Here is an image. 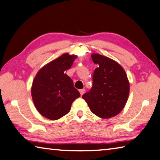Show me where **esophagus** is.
<instances>
[{
  "mask_svg": "<svg viewBox=\"0 0 160 160\" xmlns=\"http://www.w3.org/2000/svg\"><path fill=\"white\" fill-rule=\"evenodd\" d=\"M85 89H82V90H80V94H81V96L82 95V94L85 93Z\"/></svg>",
  "mask_w": 160,
  "mask_h": 160,
  "instance_id": "esophagus-1",
  "label": "esophagus"
}]
</instances>
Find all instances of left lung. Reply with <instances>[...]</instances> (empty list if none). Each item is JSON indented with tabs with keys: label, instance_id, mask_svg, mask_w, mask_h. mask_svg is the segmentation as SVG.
<instances>
[{
	"label": "left lung",
	"instance_id": "1",
	"mask_svg": "<svg viewBox=\"0 0 160 160\" xmlns=\"http://www.w3.org/2000/svg\"><path fill=\"white\" fill-rule=\"evenodd\" d=\"M92 59L97 68L93 73V85L82 95L91 112L102 118L118 114L125 107L130 91L129 81L122 66L98 53Z\"/></svg>",
	"mask_w": 160,
	"mask_h": 160
}]
</instances>
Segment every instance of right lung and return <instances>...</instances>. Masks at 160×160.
Wrapping results in <instances>:
<instances>
[{"mask_svg": "<svg viewBox=\"0 0 160 160\" xmlns=\"http://www.w3.org/2000/svg\"><path fill=\"white\" fill-rule=\"evenodd\" d=\"M75 55L64 53L45 65L35 76L32 97L37 110L44 117L57 120L70 112L72 103L80 97L65 71L70 68Z\"/></svg>", "mask_w": 160, "mask_h": 160, "instance_id": "add662e5", "label": "right lung"}]
</instances>
